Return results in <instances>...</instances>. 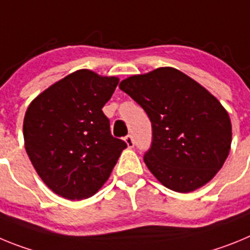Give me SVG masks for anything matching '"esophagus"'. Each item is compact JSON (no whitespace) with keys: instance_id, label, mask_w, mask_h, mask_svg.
<instances>
[{"instance_id":"34e87169","label":"esophagus","mask_w":250,"mask_h":250,"mask_svg":"<svg viewBox=\"0 0 250 250\" xmlns=\"http://www.w3.org/2000/svg\"><path fill=\"white\" fill-rule=\"evenodd\" d=\"M124 140H125V143H126V145L129 147H134V145H135V143H134V139H132L131 135L125 136V139H124Z\"/></svg>"}]
</instances>
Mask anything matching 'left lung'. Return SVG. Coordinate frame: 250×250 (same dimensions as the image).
<instances>
[{"mask_svg": "<svg viewBox=\"0 0 250 250\" xmlns=\"http://www.w3.org/2000/svg\"><path fill=\"white\" fill-rule=\"evenodd\" d=\"M119 87L151 121V146L144 161L159 182L178 193L210 182L228 158L231 144L230 119L222 104L173 67L134 75Z\"/></svg>", "mask_w": 250, "mask_h": 250, "instance_id": "1", "label": "left lung"}]
</instances>
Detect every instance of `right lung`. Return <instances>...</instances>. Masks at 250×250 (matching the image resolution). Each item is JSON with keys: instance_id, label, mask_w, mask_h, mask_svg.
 Wrapping results in <instances>:
<instances>
[{"instance_id": "obj_1", "label": "right lung", "mask_w": 250, "mask_h": 250, "mask_svg": "<svg viewBox=\"0 0 250 250\" xmlns=\"http://www.w3.org/2000/svg\"><path fill=\"white\" fill-rule=\"evenodd\" d=\"M118 83V77L79 70L28 106L23 120L27 155L42 182L65 199L94 195L127 146L111 135L103 112Z\"/></svg>"}]
</instances>
